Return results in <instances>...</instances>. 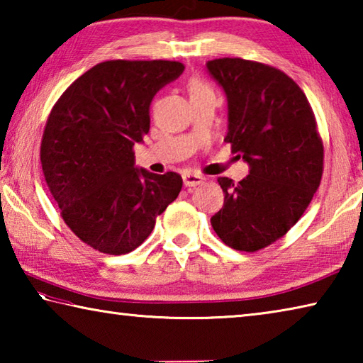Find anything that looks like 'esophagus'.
<instances>
[{
    "label": "esophagus",
    "instance_id": "34e87169",
    "mask_svg": "<svg viewBox=\"0 0 363 363\" xmlns=\"http://www.w3.org/2000/svg\"><path fill=\"white\" fill-rule=\"evenodd\" d=\"M205 181L203 176L200 174H194V173H184L182 174V182L186 187H195V186H200L201 182Z\"/></svg>",
    "mask_w": 363,
    "mask_h": 363
}]
</instances>
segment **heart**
<instances>
[{
    "label": "heart",
    "instance_id": "1",
    "mask_svg": "<svg viewBox=\"0 0 363 363\" xmlns=\"http://www.w3.org/2000/svg\"><path fill=\"white\" fill-rule=\"evenodd\" d=\"M203 91H210L203 83H200V82H192V83H190V94L203 93Z\"/></svg>",
    "mask_w": 363,
    "mask_h": 363
}]
</instances>
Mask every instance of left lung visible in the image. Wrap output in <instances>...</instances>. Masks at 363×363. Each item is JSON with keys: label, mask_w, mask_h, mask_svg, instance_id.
Here are the masks:
<instances>
[{"label": "left lung", "mask_w": 363, "mask_h": 363, "mask_svg": "<svg viewBox=\"0 0 363 363\" xmlns=\"http://www.w3.org/2000/svg\"><path fill=\"white\" fill-rule=\"evenodd\" d=\"M227 99V136L250 174L219 177L224 206L211 225L227 247L257 251L303 216L320 186L323 145L299 86L274 67L245 59L208 60Z\"/></svg>", "instance_id": "1"}]
</instances>
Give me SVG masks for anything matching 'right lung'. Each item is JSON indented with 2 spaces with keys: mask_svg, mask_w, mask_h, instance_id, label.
Wrapping results in <instances>:
<instances>
[{
  "mask_svg": "<svg viewBox=\"0 0 363 363\" xmlns=\"http://www.w3.org/2000/svg\"><path fill=\"white\" fill-rule=\"evenodd\" d=\"M184 69L171 60H107L77 78L51 110L43 173L65 224L101 253L136 250L181 192L177 173L136 167L133 147L149 133L153 97Z\"/></svg>",
  "mask_w": 363,
  "mask_h": 363,
  "instance_id": "add662e5",
  "label": "right lung"
}]
</instances>
